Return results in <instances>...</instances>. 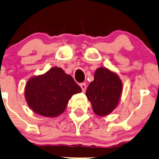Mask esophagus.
Instances as JSON below:
<instances>
[{"instance_id": "1", "label": "esophagus", "mask_w": 159, "mask_h": 159, "mask_svg": "<svg viewBox=\"0 0 159 159\" xmlns=\"http://www.w3.org/2000/svg\"><path fill=\"white\" fill-rule=\"evenodd\" d=\"M80 87H81V88L82 89L83 92H84V91H86L87 85H86V84H85V83H81V84H80Z\"/></svg>"}]
</instances>
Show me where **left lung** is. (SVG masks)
<instances>
[{
  "label": "left lung",
  "mask_w": 159,
  "mask_h": 159,
  "mask_svg": "<svg viewBox=\"0 0 159 159\" xmlns=\"http://www.w3.org/2000/svg\"><path fill=\"white\" fill-rule=\"evenodd\" d=\"M123 90L117 75L107 68H99L86 91V96L98 116H107L117 106Z\"/></svg>",
  "instance_id": "obj_1"
}]
</instances>
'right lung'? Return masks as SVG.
Wrapping results in <instances>:
<instances>
[{
    "mask_svg": "<svg viewBox=\"0 0 159 159\" xmlns=\"http://www.w3.org/2000/svg\"><path fill=\"white\" fill-rule=\"evenodd\" d=\"M81 91L71 75L61 68L54 67L27 81L25 98L28 106L36 113L56 117L65 111L71 96Z\"/></svg>",
    "mask_w": 159,
    "mask_h": 159,
    "instance_id": "add662e5",
    "label": "right lung"
}]
</instances>
